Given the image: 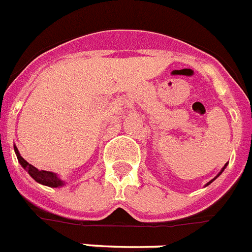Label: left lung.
<instances>
[{"label":"left lung","mask_w":252,"mask_h":252,"mask_svg":"<svg viewBox=\"0 0 252 252\" xmlns=\"http://www.w3.org/2000/svg\"><path fill=\"white\" fill-rule=\"evenodd\" d=\"M227 165H228V163H225V164H224V167H223V168H222V169H220V172H219L218 175H217V176H216V177L213 178L212 181H209V182H208V184H206V185H205V186H208V185H210V184H212V182H213V181H214V180H216V178H218V177H219V176H220V173H222V172H223V171H224V169H225V167H227Z\"/></svg>","instance_id":"8db88e82"}]
</instances>
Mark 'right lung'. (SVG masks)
<instances>
[{
	"label": "right lung",
	"instance_id": "add662e5",
	"mask_svg": "<svg viewBox=\"0 0 252 252\" xmlns=\"http://www.w3.org/2000/svg\"><path fill=\"white\" fill-rule=\"evenodd\" d=\"M14 150L16 157H18V160L21 164V167H23V168L29 173L30 177L33 178V180H35L38 184L48 186V188H62V186H63L64 181L61 180V177H60L57 173H53V172L48 171H39V169L35 168L34 165L29 164V163L20 156L18 148L14 147Z\"/></svg>",
	"mask_w": 252,
	"mask_h": 252
}]
</instances>
